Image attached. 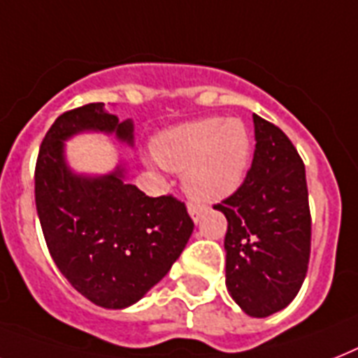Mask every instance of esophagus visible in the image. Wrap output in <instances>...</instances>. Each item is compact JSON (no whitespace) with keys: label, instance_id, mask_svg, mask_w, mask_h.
<instances>
[{"label":"esophagus","instance_id":"1","mask_svg":"<svg viewBox=\"0 0 358 358\" xmlns=\"http://www.w3.org/2000/svg\"><path fill=\"white\" fill-rule=\"evenodd\" d=\"M206 213V208L204 206H199V204H189V215L193 217L194 222H199L202 219V215Z\"/></svg>","mask_w":358,"mask_h":358}]
</instances>
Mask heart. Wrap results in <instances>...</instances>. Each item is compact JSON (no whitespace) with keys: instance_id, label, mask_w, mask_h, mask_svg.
Returning a JSON list of instances; mask_svg holds the SVG:
<instances>
[{"instance_id":"b5f03b06","label":"heart","mask_w":358,"mask_h":358,"mask_svg":"<svg viewBox=\"0 0 358 358\" xmlns=\"http://www.w3.org/2000/svg\"><path fill=\"white\" fill-rule=\"evenodd\" d=\"M156 158L171 171H185L184 187L200 204L219 202L243 184L252 158V139L241 119L208 117L164 132Z\"/></svg>"}]
</instances>
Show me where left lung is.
Listing matches in <instances>:
<instances>
[{
    "instance_id": "1",
    "label": "left lung",
    "mask_w": 358,
    "mask_h": 358,
    "mask_svg": "<svg viewBox=\"0 0 358 358\" xmlns=\"http://www.w3.org/2000/svg\"><path fill=\"white\" fill-rule=\"evenodd\" d=\"M255 152L245 182L215 204L226 215V287L246 315L264 318L300 292L310 255L303 159L287 134L254 113Z\"/></svg>"
}]
</instances>
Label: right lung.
I'll list each match as a JSON object with an SVG mask.
<instances>
[{
	"label": "right lung",
	"mask_w": 358,
	"mask_h": 358,
	"mask_svg": "<svg viewBox=\"0 0 358 358\" xmlns=\"http://www.w3.org/2000/svg\"><path fill=\"white\" fill-rule=\"evenodd\" d=\"M83 130L115 134L132 145L130 119L90 103L64 112L48 130L34 169V200L43 239L64 278L104 309H124L162 281L193 234V220L173 194L147 196L123 180L78 176L64 159V141Z\"/></svg>",
	"instance_id": "right-lung-1"
}]
</instances>
